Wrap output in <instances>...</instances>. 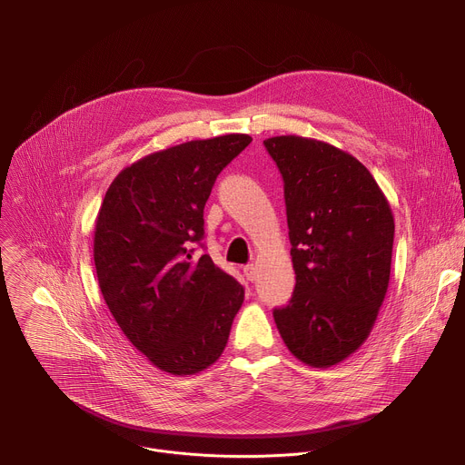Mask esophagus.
<instances>
[{
    "mask_svg": "<svg viewBox=\"0 0 465 465\" xmlns=\"http://www.w3.org/2000/svg\"><path fill=\"white\" fill-rule=\"evenodd\" d=\"M242 272H244V276H246V280H248V282H255V278H257V269H255V264H244V267H242Z\"/></svg>",
    "mask_w": 465,
    "mask_h": 465,
    "instance_id": "34e87169",
    "label": "esophagus"
}]
</instances>
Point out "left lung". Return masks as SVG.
Instances as JSON below:
<instances>
[{
    "label": "left lung",
    "instance_id": "obj_1",
    "mask_svg": "<svg viewBox=\"0 0 465 465\" xmlns=\"http://www.w3.org/2000/svg\"><path fill=\"white\" fill-rule=\"evenodd\" d=\"M283 176L296 287L274 322L289 351L312 368L355 353L384 302L393 215L351 154L302 136L262 142Z\"/></svg>",
    "mask_w": 465,
    "mask_h": 465
}]
</instances>
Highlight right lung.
<instances>
[{
    "label": "right lung",
    "instance_id": "right-lung-1",
    "mask_svg": "<svg viewBox=\"0 0 465 465\" xmlns=\"http://www.w3.org/2000/svg\"><path fill=\"white\" fill-rule=\"evenodd\" d=\"M252 138L194 140L124 167L95 221L94 261L103 298L124 337L156 368L193 375L224 351L242 285L208 253L204 206L221 171Z\"/></svg>",
    "mask_w": 465,
    "mask_h": 465
}]
</instances>
